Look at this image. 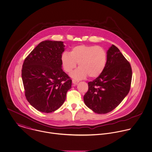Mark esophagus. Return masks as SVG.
Listing matches in <instances>:
<instances>
[{
    "instance_id": "obj_1",
    "label": "esophagus",
    "mask_w": 152,
    "mask_h": 152,
    "mask_svg": "<svg viewBox=\"0 0 152 152\" xmlns=\"http://www.w3.org/2000/svg\"><path fill=\"white\" fill-rule=\"evenodd\" d=\"M79 82V80H75V79H73V80H72V83H73V84H77Z\"/></svg>"
}]
</instances>
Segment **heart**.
<instances>
[{
  "label": "heart",
  "instance_id": "obj_1",
  "mask_svg": "<svg viewBox=\"0 0 152 152\" xmlns=\"http://www.w3.org/2000/svg\"><path fill=\"white\" fill-rule=\"evenodd\" d=\"M62 66L66 72L70 73L77 66L80 68L71 73L76 79L99 76L103 72L107 63V53L99 46L85 44L73 47L70 53L65 52L61 56Z\"/></svg>",
  "mask_w": 152,
  "mask_h": 152
}]
</instances>
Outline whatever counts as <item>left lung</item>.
I'll list each match as a JSON object with an SVG mask.
<instances>
[{
	"label": "left lung",
	"instance_id": "8db88e82",
	"mask_svg": "<svg viewBox=\"0 0 152 152\" xmlns=\"http://www.w3.org/2000/svg\"><path fill=\"white\" fill-rule=\"evenodd\" d=\"M107 63L101 75L88 83L85 104L94 113L104 114L114 110L128 94L132 71L129 62L113 45L107 51Z\"/></svg>",
	"mask_w": 152,
	"mask_h": 152
}]
</instances>
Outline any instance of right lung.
I'll use <instances>...</instances> for the list:
<instances>
[{
    "mask_svg": "<svg viewBox=\"0 0 152 152\" xmlns=\"http://www.w3.org/2000/svg\"><path fill=\"white\" fill-rule=\"evenodd\" d=\"M62 41L40 42L26 58L21 77L27 101L39 111L58 110L66 99L72 80L62 69Z\"/></svg>",
    "mask_w": 152,
    "mask_h": 152,
    "instance_id": "right-lung-1",
    "label": "right lung"
}]
</instances>
